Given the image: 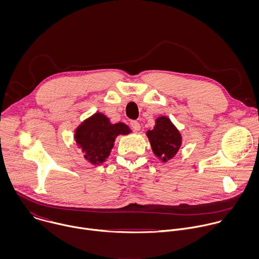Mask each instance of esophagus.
Here are the masks:
<instances>
[{
	"instance_id": "1",
	"label": "esophagus",
	"mask_w": 259,
	"mask_h": 259,
	"mask_svg": "<svg viewBox=\"0 0 259 259\" xmlns=\"http://www.w3.org/2000/svg\"><path fill=\"white\" fill-rule=\"evenodd\" d=\"M130 125H131L132 129H133L135 132H137V131L140 130V124H139L137 121H131Z\"/></svg>"
}]
</instances>
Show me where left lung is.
Returning <instances> with one entry per match:
<instances>
[{
    "mask_svg": "<svg viewBox=\"0 0 259 259\" xmlns=\"http://www.w3.org/2000/svg\"><path fill=\"white\" fill-rule=\"evenodd\" d=\"M146 136L150 140L155 156L164 163L175 157L182 143L179 130L165 116L156 119L154 129L147 130Z\"/></svg>",
    "mask_w": 259,
    "mask_h": 259,
    "instance_id": "obj_1",
    "label": "left lung"
}]
</instances>
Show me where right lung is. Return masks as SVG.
<instances>
[{"label": "right lung", "mask_w": 259, "mask_h": 259, "mask_svg": "<svg viewBox=\"0 0 259 259\" xmlns=\"http://www.w3.org/2000/svg\"><path fill=\"white\" fill-rule=\"evenodd\" d=\"M130 132L126 124H112L105 115L95 113L76 128L73 138L84 153V158L92 165H100L108 158L117 136Z\"/></svg>", "instance_id": "1"}]
</instances>
